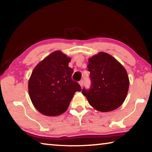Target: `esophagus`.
<instances>
[{"instance_id":"1","label":"esophagus","mask_w":152,"mask_h":152,"mask_svg":"<svg viewBox=\"0 0 152 152\" xmlns=\"http://www.w3.org/2000/svg\"><path fill=\"white\" fill-rule=\"evenodd\" d=\"M79 84H80V86L81 87H82V86H83V84H84V81L83 80H80L79 82Z\"/></svg>"}]
</instances>
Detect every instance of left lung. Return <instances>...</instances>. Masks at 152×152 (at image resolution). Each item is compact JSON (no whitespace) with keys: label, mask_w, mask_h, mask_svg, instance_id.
<instances>
[{"label":"left lung","mask_w":152,"mask_h":152,"mask_svg":"<svg viewBox=\"0 0 152 152\" xmlns=\"http://www.w3.org/2000/svg\"><path fill=\"white\" fill-rule=\"evenodd\" d=\"M91 73L92 85L82 93L94 109L105 113L114 110L127 97L129 79L119 61L105 52H99L88 59L87 66Z\"/></svg>","instance_id":"1"}]
</instances>
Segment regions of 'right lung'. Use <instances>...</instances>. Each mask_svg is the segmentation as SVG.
Here are the masks:
<instances>
[{
	"mask_svg": "<svg viewBox=\"0 0 152 152\" xmlns=\"http://www.w3.org/2000/svg\"><path fill=\"white\" fill-rule=\"evenodd\" d=\"M71 58L60 50L48 55L35 67L28 82L33 106L42 114L58 116L66 111L74 94L81 87L72 80Z\"/></svg>",
	"mask_w": 152,
	"mask_h": 152,
	"instance_id": "obj_1",
	"label": "right lung"
}]
</instances>
